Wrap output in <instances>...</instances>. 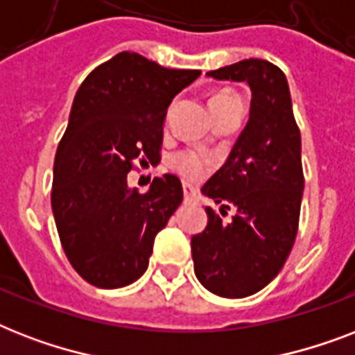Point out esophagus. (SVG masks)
<instances>
[{
  "instance_id": "obj_1",
  "label": "esophagus",
  "mask_w": 355,
  "mask_h": 355,
  "mask_svg": "<svg viewBox=\"0 0 355 355\" xmlns=\"http://www.w3.org/2000/svg\"><path fill=\"white\" fill-rule=\"evenodd\" d=\"M184 202H191L193 200V189H191V186L189 184H184Z\"/></svg>"
}]
</instances>
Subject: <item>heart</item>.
Wrapping results in <instances>:
<instances>
[{
    "label": "heart",
    "instance_id": "heart-1",
    "mask_svg": "<svg viewBox=\"0 0 355 355\" xmlns=\"http://www.w3.org/2000/svg\"><path fill=\"white\" fill-rule=\"evenodd\" d=\"M236 99H239V97H237L234 92L219 90L210 97V108L221 107L225 103L236 101ZM177 167L184 178H188L191 182H199V180H202V178L208 175V171H210L211 167V162L202 155L186 153V155H182L177 160Z\"/></svg>",
    "mask_w": 355,
    "mask_h": 355
}]
</instances>
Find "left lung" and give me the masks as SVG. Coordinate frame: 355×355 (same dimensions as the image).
Here are the masks:
<instances>
[{
	"mask_svg": "<svg viewBox=\"0 0 355 355\" xmlns=\"http://www.w3.org/2000/svg\"><path fill=\"white\" fill-rule=\"evenodd\" d=\"M219 80L247 83L250 116L227 162L202 186L225 223L206 208L208 225L191 237L195 276L214 295L250 297L272 282L297 237L304 191L302 144L291 94L278 66L247 58L208 71Z\"/></svg>",
	"mask_w": 355,
	"mask_h": 355,
	"instance_id": "left-lung-1",
	"label": "left lung"
}]
</instances>
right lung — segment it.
I'll list each match as a JSON object with an SVG mask.
<instances>
[{"mask_svg": "<svg viewBox=\"0 0 355 355\" xmlns=\"http://www.w3.org/2000/svg\"><path fill=\"white\" fill-rule=\"evenodd\" d=\"M200 75L123 51L97 66L77 90L53 167L51 208L73 269L116 289L144 275L156 234L182 202L175 175L147 193L127 184L134 162L158 164L173 97Z\"/></svg>", "mask_w": 355, "mask_h": 355, "instance_id": "add662e5", "label": "right lung"}]
</instances>
